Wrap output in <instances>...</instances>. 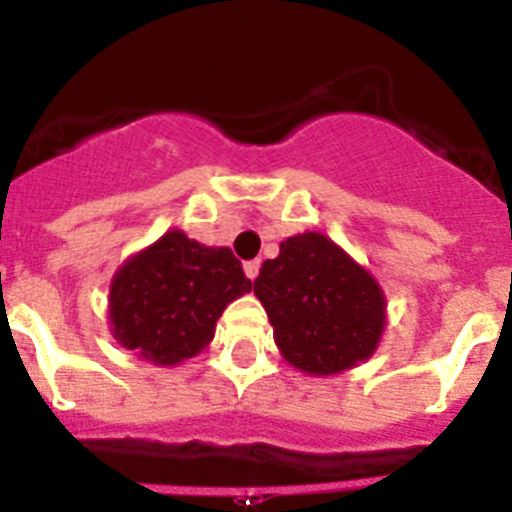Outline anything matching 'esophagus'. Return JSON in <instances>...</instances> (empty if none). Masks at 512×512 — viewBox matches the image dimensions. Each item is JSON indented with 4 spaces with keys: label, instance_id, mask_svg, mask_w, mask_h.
Instances as JSON below:
<instances>
[{
    "label": "esophagus",
    "instance_id": "obj_1",
    "mask_svg": "<svg viewBox=\"0 0 512 512\" xmlns=\"http://www.w3.org/2000/svg\"><path fill=\"white\" fill-rule=\"evenodd\" d=\"M259 269H261L259 261H246V264H243V271H246V277L251 279V282L259 277Z\"/></svg>",
    "mask_w": 512,
    "mask_h": 512
}]
</instances>
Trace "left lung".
<instances>
[{
	"instance_id": "1",
	"label": "left lung",
	"mask_w": 512,
	"mask_h": 512,
	"mask_svg": "<svg viewBox=\"0 0 512 512\" xmlns=\"http://www.w3.org/2000/svg\"><path fill=\"white\" fill-rule=\"evenodd\" d=\"M253 292L287 364L330 377L372 359L387 325V300L369 269L323 233L292 235L266 259Z\"/></svg>"
}]
</instances>
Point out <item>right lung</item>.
<instances>
[{"label":"right lung","instance_id":"1","mask_svg":"<svg viewBox=\"0 0 512 512\" xmlns=\"http://www.w3.org/2000/svg\"><path fill=\"white\" fill-rule=\"evenodd\" d=\"M251 292L241 261L169 230L133 253L110 282V333L156 366H176L210 346L225 307Z\"/></svg>","mask_w":512,"mask_h":512}]
</instances>
